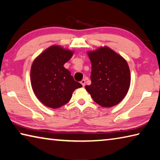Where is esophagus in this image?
Masks as SVG:
<instances>
[{
    "label": "esophagus",
    "mask_w": 160,
    "mask_h": 160,
    "mask_svg": "<svg viewBox=\"0 0 160 160\" xmlns=\"http://www.w3.org/2000/svg\"><path fill=\"white\" fill-rule=\"evenodd\" d=\"M81 84H82V86L84 87V86H85V80H81Z\"/></svg>",
    "instance_id": "1"
}]
</instances>
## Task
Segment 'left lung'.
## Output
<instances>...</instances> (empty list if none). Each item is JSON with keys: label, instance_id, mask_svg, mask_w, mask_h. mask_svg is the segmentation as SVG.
<instances>
[{"label": "left lung", "instance_id": "8db88e82", "mask_svg": "<svg viewBox=\"0 0 160 160\" xmlns=\"http://www.w3.org/2000/svg\"><path fill=\"white\" fill-rule=\"evenodd\" d=\"M92 63L91 85L86 90L103 107L118 104L128 92L131 74L125 59L108 47L88 53Z\"/></svg>", "mask_w": 160, "mask_h": 160}]
</instances>
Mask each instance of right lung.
Segmentation results:
<instances>
[{"mask_svg":"<svg viewBox=\"0 0 160 160\" xmlns=\"http://www.w3.org/2000/svg\"><path fill=\"white\" fill-rule=\"evenodd\" d=\"M72 53L58 46H52L32 63V89L39 101L48 107L56 109L66 104L71 99L72 92L82 87L63 67Z\"/></svg>","mask_w":160,"mask_h":160,"instance_id":"obj_1","label":"right lung"}]
</instances>
